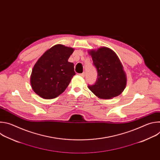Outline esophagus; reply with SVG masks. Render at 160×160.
I'll return each instance as SVG.
<instances>
[{
	"mask_svg": "<svg viewBox=\"0 0 160 160\" xmlns=\"http://www.w3.org/2000/svg\"><path fill=\"white\" fill-rule=\"evenodd\" d=\"M80 75L82 77H85V72H83V73H82L80 74Z\"/></svg>",
	"mask_w": 160,
	"mask_h": 160,
	"instance_id": "34e87169",
	"label": "esophagus"
}]
</instances>
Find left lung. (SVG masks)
<instances>
[{"label":"left lung","mask_w":160,"mask_h":160,"mask_svg":"<svg viewBox=\"0 0 160 160\" xmlns=\"http://www.w3.org/2000/svg\"><path fill=\"white\" fill-rule=\"evenodd\" d=\"M98 78L88 88L99 98L111 99L119 96L125 88L127 78L123 66L115 52L108 48L91 51Z\"/></svg>","instance_id":"1"}]
</instances>
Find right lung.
<instances>
[{"label":"right lung","mask_w":160,"mask_h":160,"mask_svg":"<svg viewBox=\"0 0 160 160\" xmlns=\"http://www.w3.org/2000/svg\"><path fill=\"white\" fill-rule=\"evenodd\" d=\"M74 49L64 45H54L35 64L30 82L34 92L40 97L50 99L62 94L75 75L74 64L68 59Z\"/></svg>","instance_id":"right-lung-1"}]
</instances>
